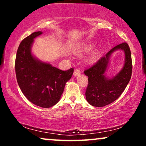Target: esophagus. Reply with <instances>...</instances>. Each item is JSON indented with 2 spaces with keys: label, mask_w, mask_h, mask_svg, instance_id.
I'll return each mask as SVG.
<instances>
[{
  "label": "esophagus",
  "mask_w": 146,
  "mask_h": 146,
  "mask_svg": "<svg viewBox=\"0 0 146 146\" xmlns=\"http://www.w3.org/2000/svg\"><path fill=\"white\" fill-rule=\"evenodd\" d=\"M80 74V70L79 68L75 69L74 72V75L77 76V75H79Z\"/></svg>",
  "instance_id": "34e87169"
}]
</instances>
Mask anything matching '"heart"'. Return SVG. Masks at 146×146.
Returning a JSON list of instances; mask_svg holds the SVG:
<instances>
[{"label": "heart", "mask_w": 146, "mask_h": 146, "mask_svg": "<svg viewBox=\"0 0 146 146\" xmlns=\"http://www.w3.org/2000/svg\"><path fill=\"white\" fill-rule=\"evenodd\" d=\"M91 48H92L91 46H88L86 47V50H90V49H91ZM98 56V53L95 52L94 54L92 55V56L90 57V61H94V60H96L97 59Z\"/></svg>", "instance_id": "heart-1"}]
</instances>
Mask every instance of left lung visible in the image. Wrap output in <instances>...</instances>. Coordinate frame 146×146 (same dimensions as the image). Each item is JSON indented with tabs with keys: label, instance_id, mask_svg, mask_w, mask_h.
I'll use <instances>...</instances> for the list:
<instances>
[{
	"label": "left lung",
	"instance_id": "8db88e82",
	"mask_svg": "<svg viewBox=\"0 0 146 146\" xmlns=\"http://www.w3.org/2000/svg\"><path fill=\"white\" fill-rule=\"evenodd\" d=\"M125 51L126 60L123 68L112 79L105 76L109 57L117 49ZM132 72V61L128 44L123 42L111 49L106 56L100 58L94 64L84 70L88 77V84L86 90V98L90 104L103 107L112 103L120 96L129 83Z\"/></svg>",
	"mask_w": 146,
	"mask_h": 146
}]
</instances>
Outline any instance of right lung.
Returning <instances> with one entry per match:
<instances>
[{
	"label": "right lung",
	"instance_id": "obj_1",
	"mask_svg": "<svg viewBox=\"0 0 146 146\" xmlns=\"http://www.w3.org/2000/svg\"><path fill=\"white\" fill-rule=\"evenodd\" d=\"M42 34L41 31L33 33L20 44L15 60V72L17 82L26 98L38 106L48 108L58 102L74 68L61 70L32 55L34 38Z\"/></svg>",
	"mask_w": 146,
	"mask_h": 146
}]
</instances>
